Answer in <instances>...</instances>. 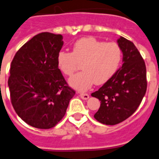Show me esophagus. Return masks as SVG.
<instances>
[{"label":"esophagus","instance_id":"34e87169","mask_svg":"<svg viewBox=\"0 0 159 159\" xmlns=\"http://www.w3.org/2000/svg\"><path fill=\"white\" fill-rule=\"evenodd\" d=\"M80 97H81V98H82L83 100H87L89 98V94H87V93H80Z\"/></svg>","mask_w":159,"mask_h":159}]
</instances>
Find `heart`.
<instances>
[{
	"label": "heart",
	"mask_w": 159,
	"mask_h": 159,
	"mask_svg": "<svg viewBox=\"0 0 159 159\" xmlns=\"http://www.w3.org/2000/svg\"><path fill=\"white\" fill-rule=\"evenodd\" d=\"M122 58L119 45L115 42L106 43L94 38L78 40L72 53L60 51L57 57V67L66 76H71L81 64L83 71L69 80L70 86L79 91L89 89L94 83L102 85L118 71Z\"/></svg>",
	"instance_id": "1"
}]
</instances>
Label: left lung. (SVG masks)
<instances>
[{
	"label": "left lung",
	"instance_id": "1",
	"mask_svg": "<svg viewBox=\"0 0 159 159\" xmlns=\"http://www.w3.org/2000/svg\"><path fill=\"white\" fill-rule=\"evenodd\" d=\"M122 66L98 91L91 93L101 101L94 118L106 125H116L136 111L147 87L145 61L133 42L120 37Z\"/></svg>",
	"mask_w": 159,
	"mask_h": 159
}]
</instances>
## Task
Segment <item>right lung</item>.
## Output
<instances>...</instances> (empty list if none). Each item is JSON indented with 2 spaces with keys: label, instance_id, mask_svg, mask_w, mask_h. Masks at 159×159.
Here are the masks:
<instances>
[{
  "label": "right lung",
  "instance_id": "add662e5",
  "mask_svg": "<svg viewBox=\"0 0 159 159\" xmlns=\"http://www.w3.org/2000/svg\"><path fill=\"white\" fill-rule=\"evenodd\" d=\"M63 37L45 32L27 41L13 57L8 80L17 115L38 129H50L65 116L75 91L57 67Z\"/></svg>",
  "mask_w": 159,
  "mask_h": 159
}]
</instances>
